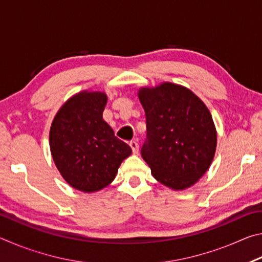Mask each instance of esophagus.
<instances>
[{
	"label": "esophagus",
	"mask_w": 262,
	"mask_h": 262,
	"mask_svg": "<svg viewBox=\"0 0 262 262\" xmlns=\"http://www.w3.org/2000/svg\"><path fill=\"white\" fill-rule=\"evenodd\" d=\"M129 145H130V148L133 150V152H134V154L139 152V143H137L136 141H130Z\"/></svg>",
	"instance_id": "obj_1"
}]
</instances>
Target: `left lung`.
<instances>
[{
	"label": "left lung",
	"instance_id": "obj_1",
	"mask_svg": "<svg viewBox=\"0 0 262 262\" xmlns=\"http://www.w3.org/2000/svg\"><path fill=\"white\" fill-rule=\"evenodd\" d=\"M147 119L142 157L154 178L183 190L196 184L214 159L217 132L206 104L179 84L163 82L137 92Z\"/></svg>",
	"mask_w": 262,
	"mask_h": 262
}]
</instances>
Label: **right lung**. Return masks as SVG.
<instances>
[{
	"label": "right lung",
	"mask_w": 262,
	"mask_h": 262,
	"mask_svg": "<svg viewBox=\"0 0 262 262\" xmlns=\"http://www.w3.org/2000/svg\"><path fill=\"white\" fill-rule=\"evenodd\" d=\"M107 95L84 90L57 111L50 130L53 161L68 185L84 193L103 189L114 180L123 159L132 155L103 119Z\"/></svg>",
	"instance_id": "add662e5"
}]
</instances>
